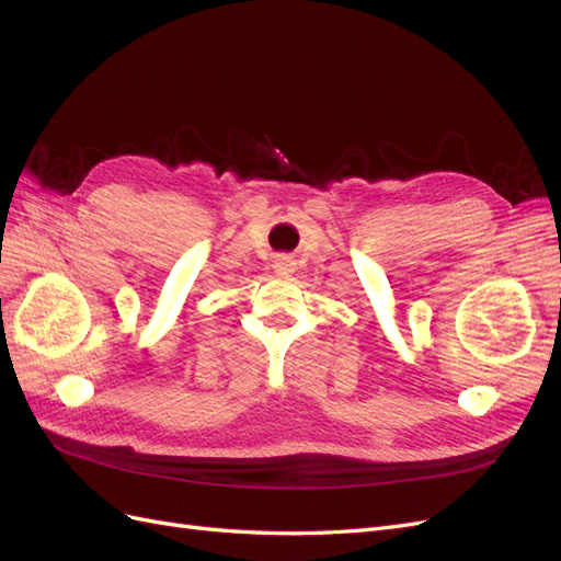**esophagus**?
<instances>
[{"mask_svg":"<svg viewBox=\"0 0 561 561\" xmlns=\"http://www.w3.org/2000/svg\"><path fill=\"white\" fill-rule=\"evenodd\" d=\"M276 271H280V274H287V271H293V262L287 260V257H280V260H276Z\"/></svg>","mask_w":561,"mask_h":561,"instance_id":"obj_1","label":"esophagus"}]
</instances>
